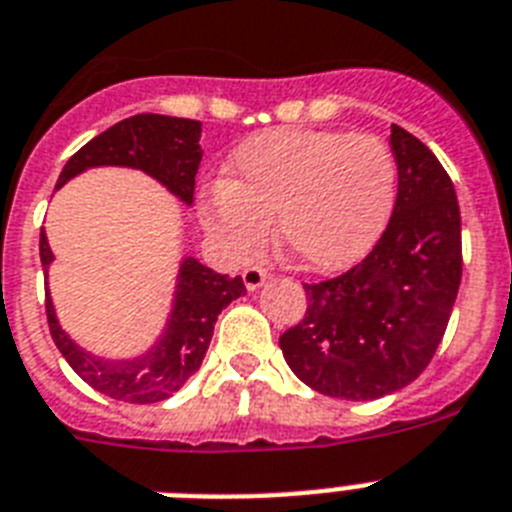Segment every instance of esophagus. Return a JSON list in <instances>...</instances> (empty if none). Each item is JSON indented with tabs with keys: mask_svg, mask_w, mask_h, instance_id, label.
<instances>
[{
	"mask_svg": "<svg viewBox=\"0 0 512 512\" xmlns=\"http://www.w3.org/2000/svg\"><path fill=\"white\" fill-rule=\"evenodd\" d=\"M266 280H269V269H266V266H259V264L246 266V272H243V282H246L248 290H256V287L264 285Z\"/></svg>",
	"mask_w": 512,
	"mask_h": 512,
	"instance_id": "esophagus-1",
	"label": "esophagus"
}]
</instances>
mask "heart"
Returning <instances> with one entry per match:
<instances>
[{
  "label": "heart",
  "mask_w": 512,
  "mask_h": 512,
  "mask_svg": "<svg viewBox=\"0 0 512 512\" xmlns=\"http://www.w3.org/2000/svg\"><path fill=\"white\" fill-rule=\"evenodd\" d=\"M398 162L377 135L269 130L230 159V177L201 196V222L235 256H253L277 217L282 251L311 272H335L374 246L390 219Z\"/></svg>",
  "instance_id": "heart-1"
}]
</instances>
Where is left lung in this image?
I'll use <instances>...</instances> for the list:
<instances>
[{"mask_svg":"<svg viewBox=\"0 0 512 512\" xmlns=\"http://www.w3.org/2000/svg\"><path fill=\"white\" fill-rule=\"evenodd\" d=\"M398 198L366 259L332 280L303 282L306 314L280 337L311 390L377 400L411 384L437 353L463 274L460 209L437 156L392 125Z\"/></svg>","mask_w":512,"mask_h":512,"instance_id":"1","label":"left lung"}]
</instances>
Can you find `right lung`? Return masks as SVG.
I'll return each mask as SVG.
<instances>
[{
  "label": "right lung",
  "mask_w": 512,
  "mask_h": 512,
  "mask_svg": "<svg viewBox=\"0 0 512 512\" xmlns=\"http://www.w3.org/2000/svg\"><path fill=\"white\" fill-rule=\"evenodd\" d=\"M198 138H201L198 120L164 117V114H133L75 151L59 175L57 188L88 167L122 164V167H138L149 172L175 196L183 198L185 204H190L198 164H201ZM38 251L46 269L54 256L46 243L44 230L38 240ZM240 295H246L243 277L217 274L211 272L209 266L198 264L196 259H185L177 277L175 308H172L167 332L146 356L133 358V361H104L80 350L57 324L49 295H46V322H49L54 345L83 382L112 400L146 405L167 400L193 377V371L201 366L206 356L217 316L227 303Z\"/></svg>",
  "instance_id": "1"
}]
</instances>
